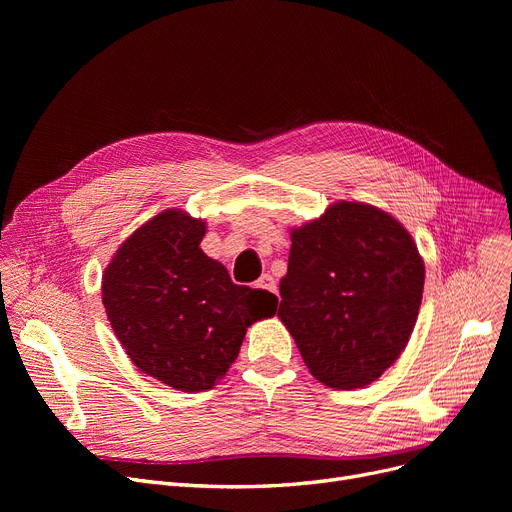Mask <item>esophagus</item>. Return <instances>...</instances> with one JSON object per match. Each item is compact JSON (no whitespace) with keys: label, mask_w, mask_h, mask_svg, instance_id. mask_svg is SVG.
<instances>
[{"label":"esophagus","mask_w":512,"mask_h":512,"mask_svg":"<svg viewBox=\"0 0 512 512\" xmlns=\"http://www.w3.org/2000/svg\"><path fill=\"white\" fill-rule=\"evenodd\" d=\"M257 288H261V290H267V292H272V294H278V286H276V280H274V276L272 274H263L259 280H257V284H255Z\"/></svg>","instance_id":"obj_1"}]
</instances>
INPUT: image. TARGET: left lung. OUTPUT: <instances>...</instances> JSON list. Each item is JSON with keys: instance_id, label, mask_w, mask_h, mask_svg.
Instances as JSON below:
<instances>
[{"instance_id": "1", "label": "left lung", "mask_w": 512, "mask_h": 512, "mask_svg": "<svg viewBox=\"0 0 512 512\" xmlns=\"http://www.w3.org/2000/svg\"><path fill=\"white\" fill-rule=\"evenodd\" d=\"M288 272L278 317L311 375L328 388L373 384L413 334L425 265L392 213L336 201L290 228Z\"/></svg>"}]
</instances>
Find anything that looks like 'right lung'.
Here are the masks:
<instances>
[{
	"label": "right lung",
	"mask_w": 512,
	"mask_h": 512,
	"mask_svg": "<svg viewBox=\"0 0 512 512\" xmlns=\"http://www.w3.org/2000/svg\"><path fill=\"white\" fill-rule=\"evenodd\" d=\"M207 224L164 209L134 230L101 278V301L130 361L180 392H205L236 361L247 328L276 313L267 290L238 286L201 249Z\"/></svg>",
	"instance_id": "add662e5"
}]
</instances>
